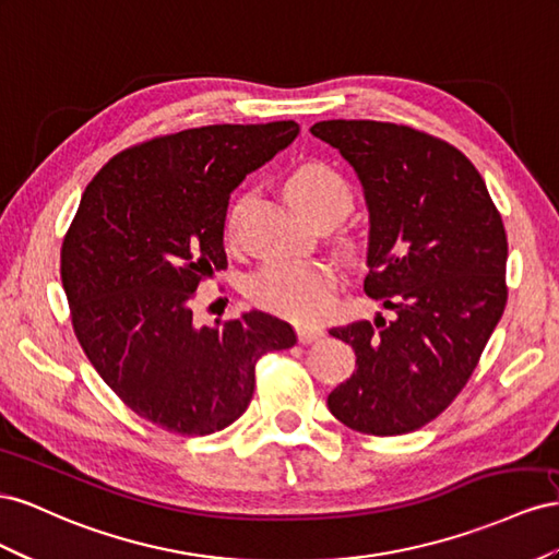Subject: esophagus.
<instances>
[{
    "label": "esophagus",
    "instance_id": "obj_1",
    "mask_svg": "<svg viewBox=\"0 0 559 559\" xmlns=\"http://www.w3.org/2000/svg\"><path fill=\"white\" fill-rule=\"evenodd\" d=\"M323 328H316V325H301V328H297V340L301 342V344H311V342H318L323 337Z\"/></svg>",
    "mask_w": 559,
    "mask_h": 559
}]
</instances>
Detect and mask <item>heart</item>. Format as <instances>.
I'll return each mask as SVG.
<instances>
[{"instance_id": "b5f03b06", "label": "heart", "mask_w": 559, "mask_h": 559, "mask_svg": "<svg viewBox=\"0 0 559 559\" xmlns=\"http://www.w3.org/2000/svg\"><path fill=\"white\" fill-rule=\"evenodd\" d=\"M285 199L307 219L342 217L350 205V189L342 175L325 164H301L285 178ZM243 199L234 201L227 215V231H234L236 215ZM334 271L316 260H281L269 262L248 278V295L269 311L311 321L328 311L334 290Z\"/></svg>"}]
</instances>
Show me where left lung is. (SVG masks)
Returning <instances> with one entry per match:
<instances>
[{
  "mask_svg": "<svg viewBox=\"0 0 559 559\" xmlns=\"http://www.w3.org/2000/svg\"><path fill=\"white\" fill-rule=\"evenodd\" d=\"M311 135L337 150L370 213L365 293L393 311L330 334L356 372L328 395L370 436L417 430L466 386L506 307L508 241L480 173L456 147L409 126L330 119Z\"/></svg>",
  "mask_w": 559,
  "mask_h": 559,
  "instance_id": "obj_1",
  "label": "left lung"
}]
</instances>
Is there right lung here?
Segmentation results:
<instances>
[{"mask_svg":"<svg viewBox=\"0 0 559 559\" xmlns=\"http://www.w3.org/2000/svg\"><path fill=\"white\" fill-rule=\"evenodd\" d=\"M299 135L295 121L215 123L117 154L86 187L60 278L91 365L138 417L180 436L234 424L254 362L290 348V323L252 309L199 325L201 278L227 269L229 194Z\"/></svg>","mask_w":559,"mask_h":559,"instance_id":"obj_1","label":"right lung"}]
</instances>
